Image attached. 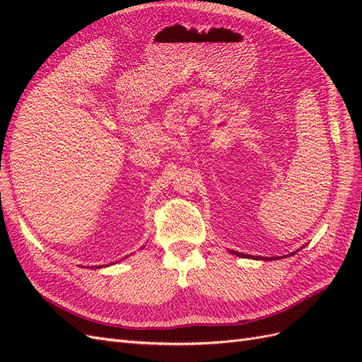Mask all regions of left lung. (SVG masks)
I'll list each match as a JSON object with an SVG mask.
<instances>
[{
    "label": "left lung",
    "instance_id": "8db88e82",
    "mask_svg": "<svg viewBox=\"0 0 362 362\" xmlns=\"http://www.w3.org/2000/svg\"><path fill=\"white\" fill-rule=\"evenodd\" d=\"M233 254H235L237 257H247V255H245V254H240V252H234V250H233ZM293 254H296V252H293ZM293 254H291V255H293ZM261 259L267 261V259H275V258H261ZM276 259H278V258H276Z\"/></svg>",
    "mask_w": 362,
    "mask_h": 362
}]
</instances>
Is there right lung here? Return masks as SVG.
I'll return each mask as SVG.
<instances>
[{"label":"right lung","instance_id":"1","mask_svg":"<svg viewBox=\"0 0 362 362\" xmlns=\"http://www.w3.org/2000/svg\"><path fill=\"white\" fill-rule=\"evenodd\" d=\"M98 267H103V266H98Z\"/></svg>","mask_w":362,"mask_h":362}]
</instances>
